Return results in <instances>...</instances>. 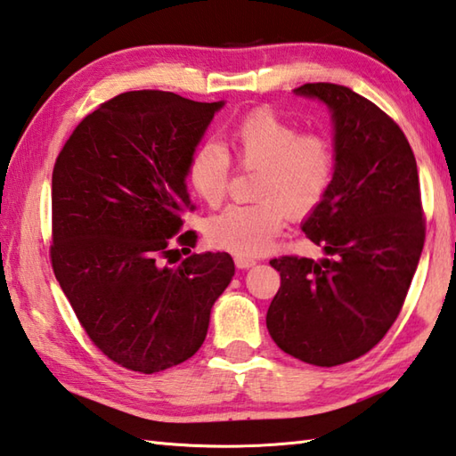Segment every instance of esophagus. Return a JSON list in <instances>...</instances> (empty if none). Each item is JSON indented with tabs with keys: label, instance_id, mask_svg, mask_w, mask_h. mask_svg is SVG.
Returning a JSON list of instances; mask_svg holds the SVG:
<instances>
[{
	"label": "esophagus",
	"instance_id": "esophagus-1",
	"mask_svg": "<svg viewBox=\"0 0 456 456\" xmlns=\"http://www.w3.org/2000/svg\"><path fill=\"white\" fill-rule=\"evenodd\" d=\"M256 261L251 256H245V255H237L235 256V265L237 269H248V266H253Z\"/></svg>",
	"mask_w": 456,
	"mask_h": 456
}]
</instances>
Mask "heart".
<instances>
[{
    "label": "heart",
    "mask_w": 456,
    "mask_h": 456,
    "mask_svg": "<svg viewBox=\"0 0 456 456\" xmlns=\"http://www.w3.org/2000/svg\"><path fill=\"white\" fill-rule=\"evenodd\" d=\"M239 167L256 169L255 203L233 205L211 217L205 233L213 245L237 255H261L292 219L312 216L332 187L336 150L322 132H300L269 109L245 114L231 128ZM233 159L219 142H203L187 164V183L209 208L225 201Z\"/></svg>",
    "instance_id": "1"
}]
</instances>
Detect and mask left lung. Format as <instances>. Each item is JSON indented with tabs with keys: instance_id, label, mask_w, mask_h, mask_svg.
<instances>
[{
	"instance_id": "obj_1",
	"label": "left lung",
	"mask_w": 456,
	"mask_h": 456,
	"mask_svg": "<svg viewBox=\"0 0 456 456\" xmlns=\"http://www.w3.org/2000/svg\"><path fill=\"white\" fill-rule=\"evenodd\" d=\"M297 93L332 109V187L302 225L330 258H273L281 289L266 328L292 358L332 368L368 354L394 326L423 251L425 213L413 150L391 116L340 85Z\"/></svg>"
}]
</instances>
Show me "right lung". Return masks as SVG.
<instances>
[{"label": "right lung", "mask_w": 456, "mask_h": 456, "mask_svg": "<svg viewBox=\"0 0 456 456\" xmlns=\"http://www.w3.org/2000/svg\"><path fill=\"white\" fill-rule=\"evenodd\" d=\"M223 102L130 91L85 116L51 183V265L80 326L138 373L185 362L235 274L227 253H191L190 158ZM183 247V259L175 248Z\"/></svg>", "instance_id": "obj_1"}]
</instances>
